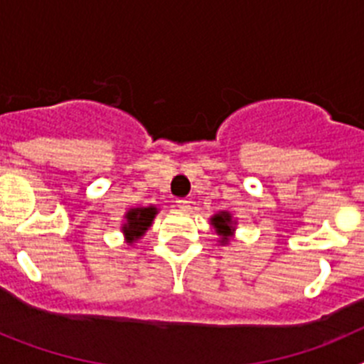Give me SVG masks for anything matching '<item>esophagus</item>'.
<instances>
[{"mask_svg":"<svg viewBox=\"0 0 364 364\" xmlns=\"http://www.w3.org/2000/svg\"><path fill=\"white\" fill-rule=\"evenodd\" d=\"M176 208H178L180 211H189L191 210V200H188V198H178V200H176Z\"/></svg>","mask_w":364,"mask_h":364,"instance_id":"obj_1","label":"esophagus"}]
</instances>
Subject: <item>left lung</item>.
Here are the masks:
<instances>
[{"label": "left lung", "mask_w": 364, "mask_h": 364, "mask_svg": "<svg viewBox=\"0 0 364 364\" xmlns=\"http://www.w3.org/2000/svg\"><path fill=\"white\" fill-rule=\"evenodd\" d=\"M235 222L231 218V213L228 211H220V213L213 215L211 217V226L215 228L217 235H220V244H228L230 239L233 237V231H235Z\"/></svg>", "instance_id": "obj_1"}]
</instances>
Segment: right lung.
I'll list each match as a JSON object with an SVG mask.
<instances>
[{
  "label": "right lung",
  "mask_w": 364,
  "mask_h": 364,
  "mask_svg": "<svg viewBox=\"0 0 364 364\" xmlns=\"http://www.w3.org/2000/svg\"><path fill=\"white\" fill-rule=\"evenodd\" d=\"M159 213V210L154 205H147V208H133L125 213V224L122 226V231L125 235V242L133 244L140 237H144L149 226L153 224L154 215Z\"/></svg>",
  "instance_id": "right-lung-1"
}]
</instances>
